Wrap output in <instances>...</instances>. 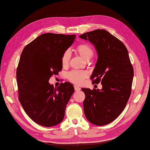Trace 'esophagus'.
Here are the masks:
<instances>
[{
  "label": "esophagus",
  "instance_id": "34e87169",
  "mask_svg": "<svg viewBox=\"0 0 150 150\" xmlns=\"http://www.w3.org/2000/svg\"><path fill=\"white\" fill-rule=\"evenodd\" d=\"M74 90L76 91H79V90H80V88L78 86H76V85H74Z\"/></svg>",
  "mask_w": 150,
  "mask_h": 150
}]
</instances>
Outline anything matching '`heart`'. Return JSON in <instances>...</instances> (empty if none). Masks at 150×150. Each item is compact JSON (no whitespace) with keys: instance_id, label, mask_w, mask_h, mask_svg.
<instances>
[{"instance_id":"b5f03b06","label":"heart","mask_w":150,"mask_h":150,"mask_svg":"<svg viewBox=\"0 0 150 150\" xmlns=\"http://www.w3.org/2000/svg\"><path fill=\"white\" fill-rule=\"evenodd\" d=\"M74 50L86 62L89 61L94 55L93 48L87 43L79 44L75 48ZM70 58H71L70 52L65 50L61 57V62L63 67L69 66ZM87 77V72L84 71H71L67 74V79H69V81L76 85H81Z\"/></svg>"}]
</instances>
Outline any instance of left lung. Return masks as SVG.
I'll return each mask as SVG.
<instances>
[{"label": "left lung", "instance_id": "1", "mask_svg": "<svg viewBox=\"0 0 150 150\" xmlns=\"http://www.w3.org/2000/svg\"><path fill=\"white\" fill-rule=\"evenodd\" d=\"M93 43L98 60L91 79L102 88H83V110L87 120L96 126L115 120L126 107L131 93L134 71L126 46L105 30H96L79 35Z\"/></svg>", "mask_w": 150, "mask_h": 150}]
</instances>
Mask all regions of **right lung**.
<instances>
[{
	"instance_id": "add662e5",
	"label": "right lung",
	"mask_w": 150,
	"mask_h": 150,
	"mask_svg": "<svg viewBox=\"0 0 150 150\" xmlns=\"http://www.w3.org/2000/svg\"><path fill=\"white\" fill-rule=\"evenodd\" d=\"M75 38L76 35L43 33L21 53L16 72L19 100L28 117L42 126H54L63 120L74 91L69 82L56 88L48 81L62 70L61 57Z\"/></svg>"
}]
</instances>
